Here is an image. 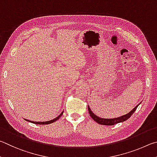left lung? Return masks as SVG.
<instances>
[{
	"instance_id": "left-lung-1",
	"label": "left lung",
	"mask_w": 157,
	"mask_h": 157,
	"mask_svg": "<svg viewBox=\"0 0 157 157\" xmlns=\"http://www.w3.org/2000/svg\"><path fill=\"white\" fill-rule=\"evenodd\" d=\"M139 105H137L135 108H134L132 110L129 112L128 114L123 115V116H122V117L115 118V119H102V118H100L97 116H96V115L91 111V109H90L89 106H88V111H89V114L90 115V117H91L96 122H97L98 124L104 125H113L117 124V123L125 121L128 120L129 118H130L132 115L134 114V112H135V110L136 109L137 107L139 106Z\"/></svg>"
}]
</instances>
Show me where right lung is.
I'll return each mask as SVG.
<instances>
[{
  "instance_id": "1",
  "label": "right lung",
  "mask_w": 157,
  "mask_h": 157,
  "mask_svg": "<svg viewBox=\"0 0 157 157\" xmlns=\"http://www.w3.org/2000/svg\"><path fill=\"white\" fill-rule=\"evenodd\" d=\"M63 112H62L61 114H60L59 116H58L56 119H54L53 120H51V121H45V122H35V121H29V120H27V119H25V121H29L30 123H34V124H39V125H47V124H50V123H54V121H57L58 119H59V118L62 116Z\"/></svg>"
}]
</instances>
